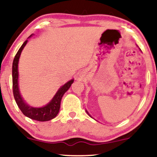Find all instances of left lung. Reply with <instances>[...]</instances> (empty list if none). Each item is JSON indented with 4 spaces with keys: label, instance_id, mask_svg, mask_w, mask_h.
Segmentation results:
<instances>
[{
    "label": "left lung",
    "instance_id": "8db88e82",
    "mask_svg": "<svg viewBox=\"0 0 157 157\" xmlns=\"http://www.w3.org/2000/svg\"><path fill=\"white\" fill-rule=\"evenodd\" d=\"M86 113H88V114H89V112H88V111H87L86 110ZM89 116H90V115H89ZM90 117H91V116H90Z\"/></svg>",
    "mask_w": 157,
    "mask_h": 157
}]
</instances>
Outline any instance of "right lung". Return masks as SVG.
<instances>
[{
  "instance_id": "add662e5",
  "label": "right lung",
  "mask_w": 157,
  "mask_h": 157,
  "mask_svg": "<svg viewBox=\"0 0 157 157\" xmlns=\"http://www.w3.org/2000/svg\"><path fill=\"white\" fill-rule=\"evenodd\" d=\"M33 35H31L29 38H31ZM28 43V39L23 43L21 48L17 52L16 56L13 59L12 66V76H13V91L14 98L19 109L25 117L30 119L36 120L38 121H46L53 119L56 117L59 112L61 101L63 94L68 91L71 86L74 83V79L68 81L67 83L62 86L58 90L56 94L53 96L51 101L46 105L41 107H34L30 106L25 103L20 93L18 85V61L20 59L21 52Z\"/></svg>"
}]
</instances>
